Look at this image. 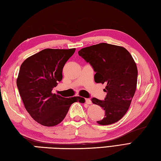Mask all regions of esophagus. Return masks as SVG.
Segmentation results:
<instances>
[{
	"label": "esophagus",
	"mask_w": 161,
	"mask_h": 161,
	"mask_svg": "<svg viewBox=\"0 0 161 161\" xmlns=\"http://www.w3.org/2000/svg\"><path fill=\"white\" fill-rule=\"evenodd\" d=\"M86 103L87 104H92V101H91V99L89 98H86Z\"/></svg>",
	"instance_id": "1"
}]
</instances>
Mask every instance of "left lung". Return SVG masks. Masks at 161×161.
I'll return each mask as SVG.
<instances>
[{
	"label": "left lung",
	"instance_id": "left-lung-1",
	"mask_svg": "<svg viewBox=\"0 0 161 161\" xmlns=\"http://www.w3.org/2000/svg\"><path fill=\"white\" fill-rule=\"evenodd\" d=\"M78 54L92 66L95 82L106 84L104 101L92 99L105 110V117L97 122L108 125L119 121L129 109L136 89L138 71L132 56L124 47L106 43L81 48Z\"/></svg>",
	"mask_w": 161,
	"mask_h": 161
}]
</instances>
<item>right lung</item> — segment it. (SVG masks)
<instances>
[{
	"label": "right lung",
	"mask_w": 161,
	"mask_h": 161,
	"mask_svg": "<svg viewBox=\"0 0 161 161\" xmlns=\"http://www.w3.org/2000/svg\"><path fill=\"white\" fill-rule=\"evenodd\" d=\"M75 51V48H46L27 58L20 66L17 79L19 95L31 118L43 126L60 123L71 105L82 101L80 96L68 98L52 93L62 80L63 67Z\"/></svg>",
	"instance_id": "obj_1"
}]
</instances>
